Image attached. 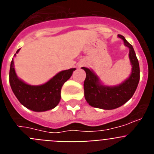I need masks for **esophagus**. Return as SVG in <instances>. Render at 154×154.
<instances>
[{
    "mask_svg": "<svg viewBox=\"0 0 154 154\" xmlns=\"http://www.w3.org/2000/svg\"><path fill=\"white\" fill-rule=\"evenodd\" d=\"M85 62H82V63H80L79 65V67H81V66H82V65H85Z\"/></svg>",
    "mask_w": 154,
    "mask_h": 154,
    "instance_id": "1",
    "label": "esophagus"
}]
</instances>
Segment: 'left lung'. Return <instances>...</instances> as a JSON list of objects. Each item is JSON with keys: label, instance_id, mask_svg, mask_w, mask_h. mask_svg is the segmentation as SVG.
<instances>
[{"label": "left lung", "instance_id": "8db88e82", "mask_svg": "<svg viewBox=\"0 0 154 154\" xmlns=\"http://www.w3.org/2000/svg\"><path fill=\"white\" fill-rule=\"evenodd\" d=\"M123 39L124 45L130 48L129 58L132 65L130 77L123 83L116 86H106L102 85L99 79L88 68L82 67L86 73L84 81V95L87 103L91 106L103 109H114L123 106L133 96L140 81V65L133 46L124 37L118 35Z\"/></svg>", "mask_w": 154, "mask_h": 154}]
</instances>
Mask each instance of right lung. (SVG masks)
Instances as JSON below:
<instances>
[{"label":"right lung","mask_w":154,"mask_h":154,"mask_svg":"<svg viewBox=\"0 0 154 154\" xmlns=\"http://www.w3.org/2000/svg\"><path fill=\"white\" fill-rule=\"evenodd\" d=\"M75 70V69L62 71L43 85H31L18 79L12 59L9 81L14 94L24 106L35 112H44L52 109L59 103L62 85L72 76Z\"/></svg>","instance_id":"1"}]
</instances>
